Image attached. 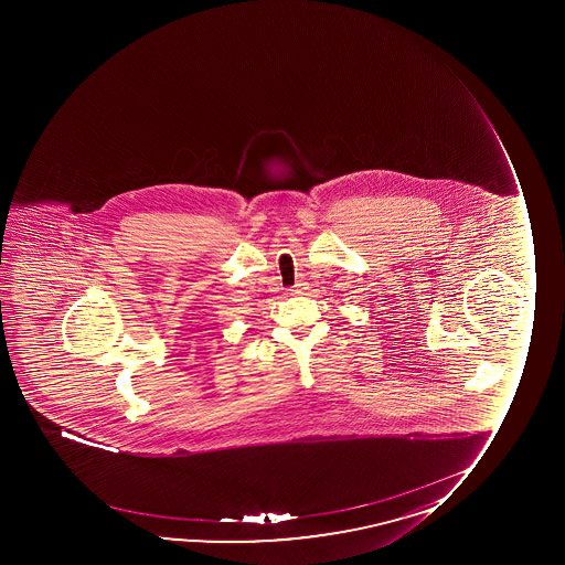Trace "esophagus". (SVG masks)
<instances>
[{"label": "esophagus", "mask_w": 565, "mask_h": 565, "mask_svg": "<svg viewBox=\"0 0 565 565\" xmlns=\"http://www.w3.org/2000/svg\"><path fill=\"white\" fill-rule=\"evenodd\" d=\"M306 287H303V284H297V286L292 287L291 292L292 295H300V292L303 291Z\"/></svg>", "instance_id": "1"}]
</instances>
